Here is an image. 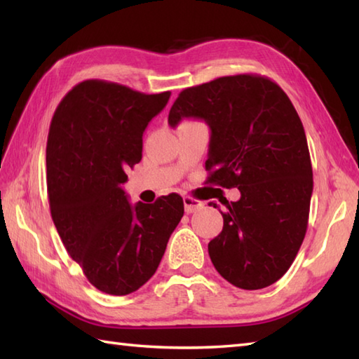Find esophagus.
Instances as JSON below:
<instances>
[{
    "label": "esophagus",
    "mask_w": 359,
    "mask_h": 359,
    "mask_svg": "<svg viewBox=\"0 0 359 359\" xmlns=\"http://www.w3.org/2000/svg\"><path fill=\"white\" fill-rule=\"evenodd\" d=\"M184 205H185V211H187V212H194V211H197V210L203 208L205 203L201 202V201L194 199V197L187 196V197H184Z\"/></svg>",
    "instance_id": "obj_1"
}]
</instances>
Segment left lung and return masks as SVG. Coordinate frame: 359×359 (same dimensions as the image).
<instances>
[{
    "label": "left lung",
    "mask_w": 359,
    "mask_h": 359,
    "mask_svg": "<svg viewBox=\"0 0 359 359\" xmlns=\"http://www.w3.org/2000/svg\"><path fill=\"white\" fill-rule=\"evenodd\" d=\"M184 118L210 126L208 182L241 191L238 202L220 211L224 228L208 243L212 265L243 290L274 284L301 248L313 193L307 139L294 106L270 79L239 74L182 90L168 123L175 128Z\"/></svg>",
    "instance_id": "1"
}]
</instances>
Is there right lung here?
<instances>
[{"label": "right lung", "mask_w": 359, "mask_h": 359, "mask_svg": "<svg viewBox=\"0 0 359 359\" xmlns=\"http://www.w3.org/2000/svg\"><path fill=\"white\" fill-rule=\"evenodd\" d=\"M170 95L86 80L52 117L46 147L52 220L67 253L103 293L123 296L147 284L184 216L179 194L131 205L121 188L142 160L144 129Z\"/></svg>", "instance_id": "right-lung-1"}]
</instances>
